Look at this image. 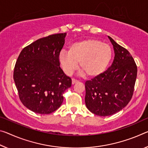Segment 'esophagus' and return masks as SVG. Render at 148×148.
I'll list each match as a JSON object with an SVG mask.
<instances>
[{
    "label": "esophagus",
    "mask_w": 148,
    "mask_h": 148,
    "mask_svg": "<svg viewBox=\"0 0 148 148\" xmlns=\"http://www.w3.org/2000/svg\"><path fill=\"white\" fill-rule=\"evenodd\" d=\"M78 81L76 80V79H72V84H76V83H78Z\"/></svg>",
    "instance_id": "1"
}]
</instances>
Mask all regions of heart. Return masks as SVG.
Instances as JSON below:
<instances>
[{
	"label": "heart",
	"mask_w": 148,
	"mask_h": 148,
	"mask_svg": "<svg viewBox=\"0 0 148 148\" xmlns=\"http://www.w3.org/2000/svg\"><path fill=\"white\" fill-rule=\"evenodd\" d=\"M112 49L109 45L95 39L74 42L69 51L62 50L58 60L67 75H71L79 62V69L89 77H95L103 72L111 62Z\"/></svg>",
	"instance_id": "b5f03b06"
}]
</instances>
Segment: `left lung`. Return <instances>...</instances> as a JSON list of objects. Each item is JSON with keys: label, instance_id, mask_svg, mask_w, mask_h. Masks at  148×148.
Here are the masks:
<instances>
[{"label": "left lung", "instance_id": "obj_1", "mask_svg": "<svg viewBox=\"0 0 148 148\" xmlns=\"http://www.w3.org/2000/svg\"><path fill=\"white\" fill-rule=\"evenodd\" d=\"M108 37L114 51L111 66L85 84L86 107L101 116L115 114L128 105L137 76L136 64L130 53Z\"/></svg>", "mask_w": 148, "mask_h": 148}]
</instances>
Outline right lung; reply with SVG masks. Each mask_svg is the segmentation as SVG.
I'll use <instances>...</instances> for the list:
<instances>
[{"label":"right lung","mask_w":148,"mask_h":148,"mask_svg":"<svg viewBox=\"0 0 148 148\" xmlns=\"http://www.w3.org/2000/svg\"><path fill=\"white\" fill-rule=\"evenodd\" d=\"M66 33L41 38L25 47L16 60L14 80L20 99L28 109L47 114L62 103L72 79L60 67L58 55Z\"/></svg>","instance_id":"obj_1"}]
</instances>
